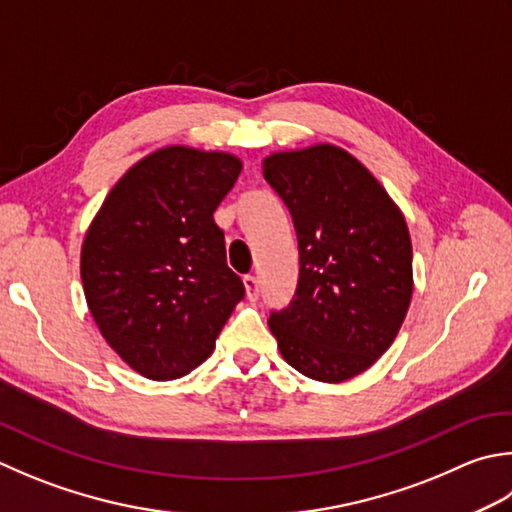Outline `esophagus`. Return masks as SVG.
Listing matches in <instances>:
<instances>
[{"label":"esophagus","instance_id":"34e87169","mask_svg":"<svg viewBox=\"0 0 512 512\" xmlns=\"http://www.w3.org/2000/svg\"><path fill=\"white\" fill-rule=\"evenodd\" d=\"M244 288H246L248 299H257L259 297V282H257L255 275H246L244 277Z\"/></svg>","mask_w":512,"mask_h":512}]
</instances>
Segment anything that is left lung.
Here are the masks:
<instances>
[{"label": "left lung", "mask_w": 512, "mask_h": 512, "mask_svg": "<svg viewBox=\"0 0 512 512\" xmlns=\"http://www.w3.org/2000/svg\"><path fill=\"white\" fill-rule=\"evenodd\" d=\"M293 215L297 297L268 319L286 362L324 384L364 373L395 342L413 297L404 213L348 150L313 144L264 157Z\"/></svg>", "instance_id": "left-lung-1"}]
</instances>
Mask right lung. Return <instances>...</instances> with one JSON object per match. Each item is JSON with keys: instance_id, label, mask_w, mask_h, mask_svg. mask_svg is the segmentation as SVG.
Returning <instances> with one entry per match:
<instances>
[{"instance_id": "add662e5", "label": "right lung", "mask_w": 512, "mask_h": 512, "mask_svg": "<svg viewBox=\"0 0 512 512\" xmlns=\"http://www.w3.org/2000/svg\"><path fill=\"white\" fill-rule=\"evenodd\" d=\"M224 150L164 146L130 166L90 222L84 295L106 344L153 382L210 357L244 284L213 213L242 173Z\"/></svg>"}]
</instances>
